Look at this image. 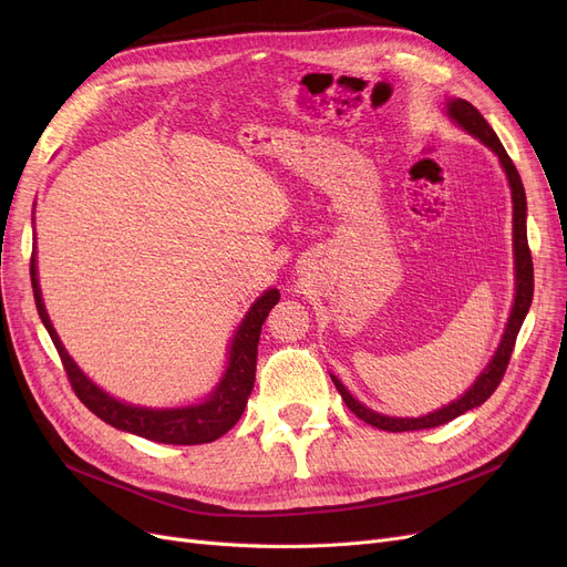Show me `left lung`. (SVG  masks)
<instances>
[{"label": "left lung", "instance_id": "left-lung-1", "mask_svg": "<svg viewBox=\"0 0 567 567\" xmlns=\"http://www.w3.org/2000/svg\"><path fill=\"white\" fill-rule=\"evenodd\" d=\"M445 112L453 118V122L464 128L468 135L478 137L485 146H489L492 152L498 156L501 167L505 169V176H508L511 184V193H513V248H515V303L508 317V323H505V331L501 338V344L496 349V353L492 355L489 365L481 372V377L473 381L471 389L457 398L455 402L445 404L427 415H421V419H393V415H383L377 413L372 409H368L365 404H361L355 400L338 377L331 374L336 389L340 391L344 404L359 415L361 421H365L372 427L385 430V432H413V430H430V427H439L451 423L457 415L481 406L483 402H487V398L498 389V383L505 374V368L511 363V355L515 349V340L517 333L524 323V317L530 308L533 301V261H530V250H528V238H526V193H524V184L519 178V172L515 167V163L511 161V156L505 154V148L501 144V140L496 137V133L492 131V126L485 122V116L475 110L468 101L464 99H453L445 103Z\"/></svg>", "mask_w": 567, "mask_h": 567}]
</instances>
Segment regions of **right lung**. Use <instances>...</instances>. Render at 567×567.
I'll list each match as a JSON object with an SVG mask.
<instances>
[{
    "label": "right lung",
    "instance_id": "obj_1",
    "mask_svg": "<svg viewBox=\"0 0 567 567\" xmlns=\"http://www.w3.org/2000/svg\"><path fill=\"white\" fill-rule=\"evenodd\" d=\"M29 274H32V289H34L39 317L56 347L59 359L64 363L73 391L80 398V402L89 411L96 413L101 421H105L116 430L144 436L148 441L172 443V445H197V443L216 441L227 430H231L238 423V419H241L255 385L257 344H259L261 323L266 321L271 308L280 301L278 289H266L252 303L241 326L236 329V336L231 338V344H229L227 370L212 395H208L204 402L190 404V406L148 409V406L126 404L122 400L112 398L110 393L99 389V385L73 363L62 340H59L56 331L52 329V321L43 306V296L37 278V250L32 252Z\"/></svg>",
    "mask_w": 567,
    "mask_h": 567
}]
</instances>
